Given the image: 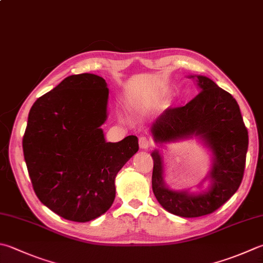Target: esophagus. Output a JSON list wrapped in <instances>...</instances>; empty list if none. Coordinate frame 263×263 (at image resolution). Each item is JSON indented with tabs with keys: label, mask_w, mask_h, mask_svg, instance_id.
Instances as JSON below:
<instances>
[{
	"label": "esophagus",
	"mask_w": 263,
	"mask_h": 263,
	"mask_svg": "<svg viewBox=\"0 0 263 263\" xmlns=\"http://www.w3.org/2000/svg\"><path fill=\"white\" fill-rule=\"evenodd\" d=\"M151 146H152V143L147 137H141L140 138V147L143 148V150H147V148H150Z\"/></svg>",
	"instance_id": "obj_1"
}]
</instances>
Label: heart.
I'll list each match as a JSON object with an SVG mask.
<instances>
[{
    "instance_id": "1",
    "label": "heart",
    "mask_w": 263,
    "mask_h": 263,
    "mask_svg": "<svg viewBox=\"0 0 263 263\" xmlns=\"http://www.w3.org/2000/svg\"><path fill=\"white\" fill-rule=\"evenodd\" d=\"M158 103H159V97H153L152 100H148V101H145V102L138 103L136 106L138 108H150V107L156 106Z\"/></svg>"
}]
</instances>
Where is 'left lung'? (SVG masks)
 I'll list each match as a JSON object with an SVG mask.
<instances>
[{"instance_id": "8db88e82", "label": "left lung", "mask_w": 263, "mask_h": 263, "mask_svg": "<svg viewBox=\"0 0 263 263\" xmlns=\"http://www.w3.org/2000/svg\"><path fill=\"white\" fill-rule=\"evenodd\" d=\"M187 78L196 80L200 92L184 106L167 108L152 123L150 132L160 147L196 138L211 152V170L198 184V192L172 189L165 181L162 152L156 148L151 153L152 190L167 212L181 217H198L216 211L238 190L245 170L249 133L239 105L229 92L207 77ZM206 180L209 185L203 190Z\"/></svg>"}]
</instances>
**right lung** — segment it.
<instances>
[{
	"label": "right lung",
	"mask_w": 263,
	"mask_h": 263,
	"mask_svg": "<svg viewBox=\"0 0 263 263\" xmlns=\"http://www.w3.org/2000/svg\"><path fill=\"white\" fill-rule=\"evenodd\" d=\"M108 89L96 74L64 79L37 98L23 138L33 189L64 219L88 222L103 215L116 198V177L138 151V140L105 141Z\"/></svg>",
	"instance_id": "obj_1"
}]
</instances>
